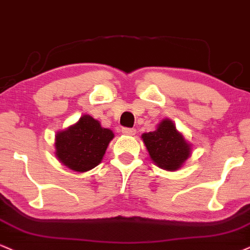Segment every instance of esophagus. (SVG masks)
<instances>
[{
  "mask_svg": "<svg viewBox=\"0 0 250 250\" xmlns=\"http://www.w3.org/2000/svg\"><path fill=\"white\" fill-rule=\"evenodd\" d=\"M122 133L126 134V136H134L136 134V130L134 128H128V127H123Z\"/></svg>",
  "mask_w": 250,
  "mask_h": 250,
  "instance_id": "1",
  "label": "esophagus"
}]
</instances>
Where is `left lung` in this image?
I'll return each instance as SVG.
<instances>
[{
    "instance_id": "1",
    "label": "left lung",
    "mask_w": 250,
    "mask_h": 250,
    "mask_svg": "<svg viewBox=\"0 0 250 250\" xmlns=\"http://www.w3.org/2000/svg\"><path fill=\"white\" fill-rule=\"evenodd\" d=\"M142 139L154 165L165 171H178L192 154V144L168 118L161 120L155 131L143 133Z\"/></svg>"
}]
</instances>
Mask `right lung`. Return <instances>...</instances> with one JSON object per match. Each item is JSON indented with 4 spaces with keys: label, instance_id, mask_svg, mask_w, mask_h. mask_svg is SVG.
I'll return each instance as SVG.
<instances>
[{
    "label": "right lung",
    "instance_id": "obj_1",
    "mask_svg": "<svg viewBox=\"0 0 250 250\" xmlns=\"http://www.w3.org/2000/svg\"><path fill=\"white\" fill-rule=\"evenodd\" d=\"M114 138L110 128L89 114L55 136V155L61 164L75 172H87L102 163L108 144Z\"/></svg>",
    "mask_w": 250,
    "mask_h": 250
}]
</instances>
